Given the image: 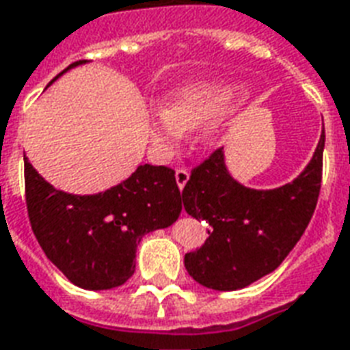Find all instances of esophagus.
<instances>
[{
  "label": "esophagus",
  "instance_id": "34e87169",
  "mask_svg": "<svg viewBox=\"0 0 350 350\" xmlns=\"http://www.w3.org/2000/svg\"><path fill=\"white\" fill-rule=\"evenodd\" d=\"M189 180V170L185 167L176 168V183H178V187L183 189L185 187V183Z\"/></svg>",
  "mask_w": 350,
  "mask_h": 350
}]
</instances>
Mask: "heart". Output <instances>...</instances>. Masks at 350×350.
<instances>
[{"mask_svg": "<svg viewBox=\"0 0 350 350\" xmlns=\"http://www.w3.org/2000/svg\"><path fill=\"white\" fill-rule=\"evenodd\" d=\"M237 89L224 83L200 81L176 90L168 107H157L148 118L150 139L154 148L168 157L180 148L187 131L204 128V139L217 141L222 133L224 116L234 109Z\"/></svg>", "mask_w": 350, "mask_h": 350, "instance_id": "1", "label": "heart"}]
</instances>
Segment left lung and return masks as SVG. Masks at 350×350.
Masks as SVG:
<instances>
[{
  "instance_id": "8db88e82",
  "label": "left lung",
  "mask_w": 350,
  "mask_h": 350,
  "mask_svg": "<svg viewBox=\"0 0 350 350\" xmlns=\"http://www.w3.org/2000/svg\"><path fill=\"white\" fill-rule=\"evenodd\" d=\"M325 131L304 172L284 187L256 191L228 174L222 148L191 170L183 208L209 224L208 239L185 254V269L200 286L234 291L273 273L308 228L323 180Z\"/></svg>"
}]
</instances>
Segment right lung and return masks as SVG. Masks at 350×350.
Segmentation results:
<instances>
[{
	"label": "right lung",
	"instance_id": "1",
	"mask_svg": "<svg viewBox=\"0 0 350 350\" xmlns=\"http://www.w3.org/2000/svg\"><path fill=\"white\" fill-rule=\"evenodd\" d=\"M23 178L27 215L38 245L83 289L122 286L135 271L142 235L170 226L182 211L174 170L163 165H141L126 182L92 196L57 191L27 157H23Z\"/></svg>",
	"mask_w": 350,
	"mask_h": 350
}]
</instances>
